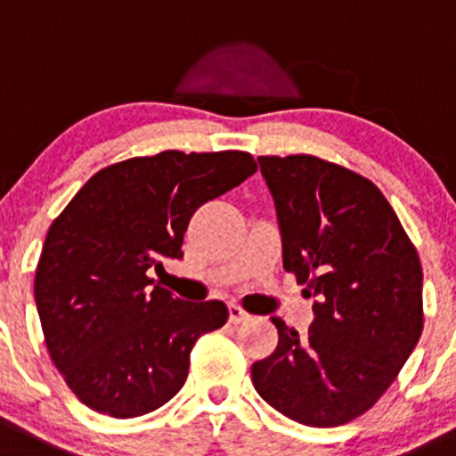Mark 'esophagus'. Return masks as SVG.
Listing matches in <instances>:
<instances>
[{
    "label": "esophagus",
    "mask_w": 456,
    "mask_h": 456,
    "mask_svg": "<svg viewBox=\"0 0 456 456\" xmlns=\"http://www.w3.org/2000/svg\"><path fill=\"white\" fill-rule=\"evenodd\" d=\"M248 319H249V313H245L240 305L236 304L229 305V322H232V324H242V322H248Z\"/></svg>",
    "instance_id": "obj_1"
}]
</instances>
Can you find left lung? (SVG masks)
Returning <instances> with one entry per match:
<instances>
[{
  "instance_id": "1",
  "label": "left lung",
  "mask_w": 456,
  "mask_h": 456,
  "mask_svg": "<svg viewBox=\"0 0 456 456\" xmlns=\"http://www.w3.org/2000/svg\"><path fill=\"white\" fill-rule=\"evenodd\" d=\"M283 267L313 299L299 335L252 364L258 395L288 419L338 428L371 410L423 333V270L401 220L367 177L313 155L258 157Z\"/></svg>"
}]
</instances>
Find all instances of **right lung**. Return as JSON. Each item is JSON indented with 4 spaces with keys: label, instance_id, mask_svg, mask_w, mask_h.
I'll return each mask as SVG.
<instances>
[{
    "label": "right lung",
    "instance_id": "obj_1",
    "mask_svg": "<svg viewBox=\"0 0 456 456\" xmlns=\"http://www.w3.org/2000/svg\"><path fill=\"white\" fill-rule=\"evenodd\" d=\"M254 173L240 151L132 157L89 177L51 223L37 314L55 369L89 410L134 419L182 389L195 342L229 310L177 299L148 272L182 258L191 216Z\"/></svg>",
    "mask_w": 456,
    "mask_h": 456
}]
</instances>
